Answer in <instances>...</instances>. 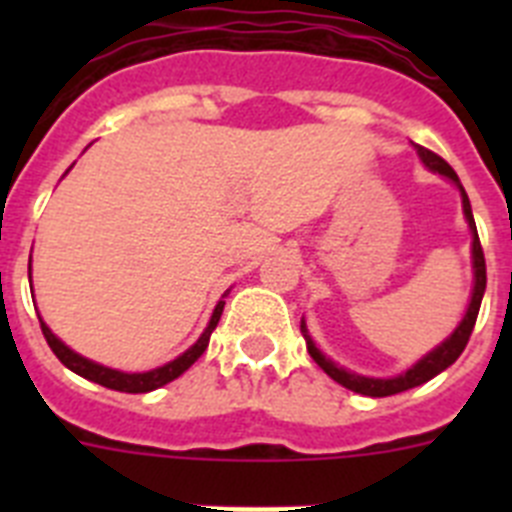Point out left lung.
Returning a JSON list of instances; mask_svg holds the SVG:
<instances>
[{"label": "left lung", "mask_w": 512, "mask_h": 512, "mask_svg": "<svg viewBox=\"0 0 512 512\" xmlns=\"http://www.w3.org/2000/svg\"><path fill=\"white\" fill-rule=\"evenodd\" d=\"M415 151H418L420 161H423L425 166L431 171H436V174L446 176V179H451V182L459 187L461 192V205H464V215H467V223H469V230H472V269H474V289H472V300H469V307H467V315L461 318V323L456 325V330L451 333L446 341L441 343V346H436L431 351V354H425L423 359L418 361L415 366H410L408 372L400 374V377H392V379H374V377H361V374H351L346 372L343 366L333 364L330 359H325L323 351H320L315 343H312L310 333H307V325L305 320H302V336H305L307 341V351H310V356L315 359V364L323 369L325 374H328L330 379H336L338 384H343L346 390L351 392H359V395H366V397H390V395H397V392H405V390H413V387H418V384L428 382V379H433L436 374H441L443 369H449L451 364H454L456 359L461 356V351L467 348L469 343V336H472L474 330V323H477V315H479V305H482V295H485V287H487V269H485V253H482V243H479V235H477V225H474V215H472V205H469V197L467 192H464V187H461L459 176H456V171L451 169L446 161H443L438 153L428 151V148L423 146H415Z\"/></svg>", "instance_id": "1"}]
</instances>
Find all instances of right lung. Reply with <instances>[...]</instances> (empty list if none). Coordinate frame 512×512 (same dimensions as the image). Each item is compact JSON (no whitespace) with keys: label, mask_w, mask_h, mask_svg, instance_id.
I'll return each instance as SVG.
<instances>
[{"label":"right lung","mask_w":512,"mask_h":512,"mask_svg":"<svg viewBox=\"0 0 512 512\" xmlns=\"http://www.w3.org/2000/svg\"><path fill=\"white\" fill-rule=\"evenodd\" d=\"M223 307H225L223 300L217 302V307H215V312H212V318H210V323H207L205 333L197 338V343H194L192 348H187L182 356H176V359L169 361V364L158 366V369H151V372H143V374L117 372V369H110V366H102V364H97V361L84 359V356H79L76 351H71L66 343L58 341V338L51 333V328H48L43 320H40V328H43V336H45V341H48V346H51L53 354L58 356V361H61L63 366H69L71 372L79 374V377H84V379H89V382L102 384V387H107V390L138 395V392H151V390H158V387H164V384L174 382L176 377H182L189 366H192L194 361L205 354L212 330L217 328V320H220V315H223Z\"/></svg>","instance_id":"1"}]
</instances>
